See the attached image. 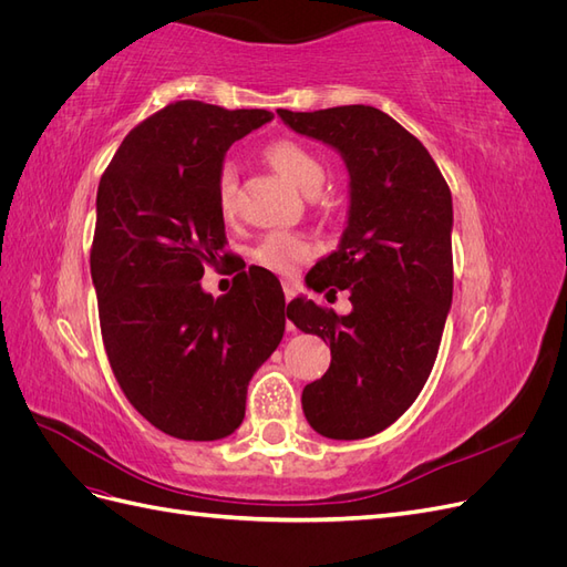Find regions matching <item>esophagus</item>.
I'll list each match as a JSON object with an SVG mask.
<instances>
[{
  "label": "esophagus",
  "instance_id": "1",
  "mask_svg": "<svg viewBox=\"0 0 567 567\" xmlns=\"http://www.w3.org/2000/svg\"><path fill=\"white\" fill-rule=\"evenodd\" d=\"M296 293H298V284H293V281H284V296H286V300H288V302L296 298Z\"/></svg>",
  "mask_w": 567,
  "mask_h": 567
}]
</instances>
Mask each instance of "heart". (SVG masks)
<instances>
[{"instance_id": "heart-1", "label": "heart", "mask_w": 567, "mask_h": 567, "mask_svg": "<svg viewBox=\"0 0 567 567\" xmlns=\"http://www.w3.org/2000/svg\"><path fill=\"white\" fill-rule=\"evenodd\" d=\"M267 158L274 165V169L305 196L319 192L323 184V167L317 161L312 151H307L298 142H277L271 144L267 151ZM236 165L225 163L219 169L217 177V203L221 213H231L234 210V200H236ZM315 248L305 241V238L296 234H286V231H274L265 236V241L257 246L255 250V260L262 267L279 271V274H290L298 265L307 262L312 257Z\"/></svg>"}]
</instances>
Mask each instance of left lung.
Wrapping results in <instances>:
<instances>
[{
	"instance_id": "8db88e82",
	"label": "left lung",
	"mask_w": 567,
	"mask_h": 567,
	"mask_svg": "<svg viewBox=\"0 0 567 567\" xmlns=\"http://www.w3.org/2000/svg\"><path fill=\"white\" fill-rule=\"evenodd\" d=\"M284 123L340 153L350 205L338 250L307 274L317 293L350 290L338 317L296 298L288 319L331 346V367L305 385L302 411L331 440L385 431L433 371L452 307V194L427 148L373 106L277 111Z\"/></svg>"
}]
</instances>
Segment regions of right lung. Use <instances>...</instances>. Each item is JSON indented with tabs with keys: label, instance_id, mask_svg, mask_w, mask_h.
Instances as JSON below:
<instances>
[{
	"label": "right lung",
	"instance_id": "obj_1",
	"mask_svg": "<svg viewBox=\"0 0 567 567\" xmlns=\"http://www.w3.org/2000/svg\"><path fill=\"white\" fill-rule=\"evenodd\" d=\"M271 117L177 101L125 136L99 182L90 267L109 362L132 406L179 440L231 435L252 373L284 338L271 271L236 274L219 298L200 286L227 257L217 203L227 151Z\"/></svg>",
	"mask_w": 567,
	"mask_h": 567
}]
</instances>
